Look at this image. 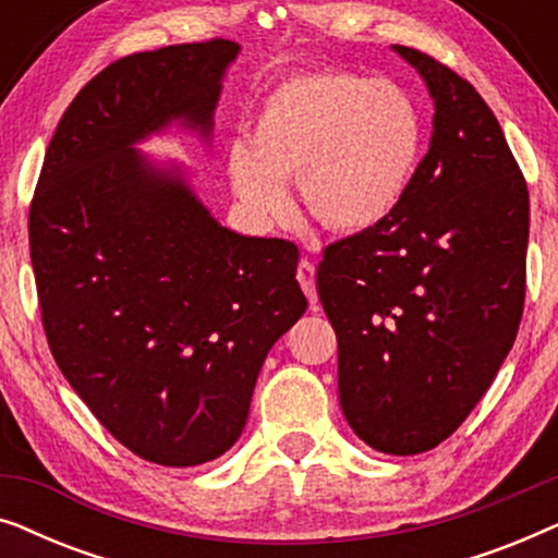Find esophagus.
I'll list each match as a JSON object with an SVG mask.
<instances>
[{
    "label": "esophagus",
    "instance_id": "obj_1",
    "mask_svg": "<svg viewBox=\"0 0 558 558\" xmlns=\"http://www.w3.org/2000/svg\"><path fill=\"white\" fill-rule=\"evenodd\" d=\"M296 279H300V284L304 289V294L310 296V304L312 307H317V289H315V264L307 262V258H302L300 266H296Z\"/></svg>",
    "mask_w": 558,
    "mask_h": 558
}]
</instances>
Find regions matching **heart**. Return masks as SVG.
Returning <instances> with one entry per match:
<instances>
[{"mask_svg":"<svg viewBox=\"0 0 558 558\" xmlns=\"http://www.w3.org/2000/svg\"><path fill=\"white\" fill-rule=\"evenodd\" d=\"M424 134L422 109L401 86L319 68L289 75L262 98L248 147L228 151V174L258 218L284 216V182L296 180L319 226L368 231L407 201Z\"/></svg>","mask_w":558,"mask_h":558,"instance_id":"b5f03b06","label":"heart"}]
</instances>
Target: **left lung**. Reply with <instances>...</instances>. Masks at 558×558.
<instances>
[{"label": "left lung", "mask_w": 558, "mask_h": 558, "mask_svg": "<svg viewBox=\"0 0 558 558\" xmlns=\"http://www.w3.org/2000/svg\"><path fill=\"white\" fill-rule=\"evenodd\" d=\"M434 96V134L407 201L330 243L317 294L338 335L348 424L386 454L441 445L490 388L525 302L529 185L475 86L396 45Z\"/></svg>", "instance_id": "8db88e82"}]
</instances>
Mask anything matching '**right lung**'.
<instances>
[{"mask_svg":"<svg viewBox=\"0 0 558 558\" xmlns=\"http://www.w3.org/2000/svg\"><path fill=\"white\" fill-rule=\"evenodd\" d=\"M231 40L113 60L78 90L29 203L50 353L104 429L190 468L235 445L274 342L307 310L300 251L218 226L129 147L172 119L210 129Z\"/></svg>","mask_w":558,"mask_h":558,"instance_id":"add662e5","label":"right lung"}]
</instances>
